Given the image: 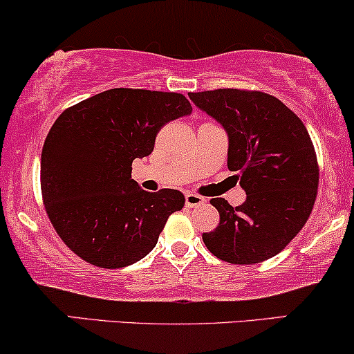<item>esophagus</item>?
Segmentation results:
<instances>
[{
  "mask_svg": "<svg viewBox=\"0 0 354 354\" xmlns=\"http://www.w3.org/2000/svg\"><path fill=\"white\" fill-rule=\"evenodd\" d=\"M207 200L203 197H200L197 194H187L185 195V205L189 208H195V207H200V205H203Z\"/></svg>",
  "mask_w": 354,
  "mask_h": 354,
  "instance_id": "obj_1",
  "label": "esophagus"
}]
</instances>
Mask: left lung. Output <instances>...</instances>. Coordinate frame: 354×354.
Here are the masks:
<instances>
[{
  "mask_svg": "<svg viewBox=\"0 0 354 354\" xmlns=\"http://www.w3.org/2000/svg\"><path fill=\"white\" fill-rule=\"evenodd\" d=\"M198 110L228 134V169L238 172L246 202L231 207L213 198L220 213L203 243L218 259L256 264L276 256L304 228L315 203L318 164L300 118L263 91L220 88L189 93Z\"/></svg>",
  "mask_w": 354,
  "mask_h": 354,
  "instance_id": "1",
  "label": "left lung"
}]
</instances>
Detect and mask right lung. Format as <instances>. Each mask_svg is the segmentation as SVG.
<instances>
[{"label":"right lung","mask_w":354,"mask_h":354,"mask_svg":"<svg viewBox=\"0 0 354 354\" xmlns=\"http://www.w3.org/2000/svg\"><path fill=\"white\" fill-rule=\"evenodd\" d=\"M190 113L180 93L113 88L57 118L42 147V198L57 234L78 257L118 269L154 250L185 197L174 189L142 190L131 165L151 154L165 123Z\"/></svg>","instance_id":"add662e5"}]
</instances>
